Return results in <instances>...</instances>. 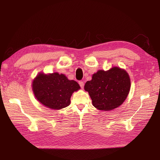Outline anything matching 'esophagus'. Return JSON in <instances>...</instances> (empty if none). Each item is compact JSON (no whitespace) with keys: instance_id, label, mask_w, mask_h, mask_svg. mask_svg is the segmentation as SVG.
Segmentation results:
<instances>
[{"instance_id":"obj_1","label":"esophagus","mask_w":160,"mask_h":160,"mask_svg":"<svg viewBox=\"0 0 160 160\" xmlns=\"http://www.w3.org/2000/svg\"><path fill=\"white\" fill-rule=\"evenodd\" d=\"M79 85H80V88H81L82 89H83V86H84V83H83V81H80V82H79Z\"/></svg>"}]
</instances>
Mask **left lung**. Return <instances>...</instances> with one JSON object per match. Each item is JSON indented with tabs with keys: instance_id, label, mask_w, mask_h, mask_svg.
I'll use <instances>...</instances> for the list:
<instances>
[{
	"instance_id": "8db88e82",
	"label": "left lung",
	"mask_w": 160,
	"mask_h": 160,
	"mask_svg": "<svg viewBox=\"0 0 160 160\" xmlns=\"http://www.w3.org/2000/svg\"><path fill=\"white\" fill-rule=\"evenodd\" d=\"M130 88L128 73L119 67L107 71H98L84 86L98 110L110 111L121 106L127 98Z\"/></svg>"
}]
</instances>
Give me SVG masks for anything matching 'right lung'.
Segmentation results:
<instances>
[{
    "instance_id": "add662e5",
    "label": "right lung",
    "mask_w": 160,
    "mask_h": 160,
    "mask_svg": "<svg viewBox=\"0 0 160 160\" xmlns=\"http://www.w3.org/2000/svg\"><path fill=\"white\" fill-rule=\"evenodd\" d=\"M80 88L74 80H69L63 74H39L32 83V89L36 98L44 106L60 110L68 106L74 91Z\"/></svg>"
}]
</instances>
